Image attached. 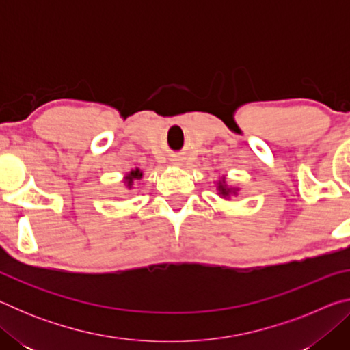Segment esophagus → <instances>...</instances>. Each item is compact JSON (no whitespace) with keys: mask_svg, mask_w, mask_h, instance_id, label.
<instances>
[{"mask_svg":"<svg viewBox=\"0 0 350 350\" xmlns=\"http://www.w3.org/2000/svg\"><path fill=\"white\" fill-rule=\"evenodd\" d=\"M174 165H179V162H174Z\"/></svg>","mask_w":350,"mask_h":350,"instance_id":"34e87169","label":"esophagus"}]
</instances>
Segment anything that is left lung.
Returning <instances> with one entry per match:
<instances>
[{
  "mask_svg": "<svg viewBox=\"0 0 350 350\" xmlns=\"http://www.w3.org/2000/svg\"><path fill=\"white\" fill-rule=\"evenodd\" d=\"M215 185H216V194L222 200H232L233 198H236L241 193V188L230 185L227 180V176H224V174L215 182Z\"/></svg>",
  "mask_w": 350,
  "mask_h": 350,
  "instance_id": "1",
  "label": "left lung"
}]
</instances>
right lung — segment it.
Segmentation results:
<instances>
[{
    "label": "right lung",
    "instance_id": "obj_1",
    "mask_svg": "<svg viewBox=\"0 0 350 350\" xmlns=\"http://www.w3.org/2000/svg\"><path fill=\"white\" fill-rule=\"evenodd\" d=\"M142 177H144V171L137 167L133 168L131 171H128V173L123 176V188H126L128 191H131V189H134V183L139 182Z\"/></svg>",
    "mask_w": 350,
    "mask_h": 350
}]
</instances>
